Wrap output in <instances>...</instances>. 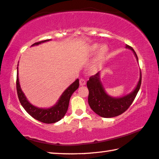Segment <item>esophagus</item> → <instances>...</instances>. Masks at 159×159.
Instances as JSON below:
<instances>
[{"label":"esophagus","instance_id":"obj_1","mask_svg":"<svg viewBox=\"0 0 159 159\" xmlns=\"http://www.w3.org/2000/svg\"><path fill=\"white\" fill-rule=\"evenodd\" d=\"M80 86H84V85L86 84V81L84 79H81L80 80Z\"/></svg>","mask_w":159,"mask_h":159}]
</instances>
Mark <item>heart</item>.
<instances>
[{"label": "heart", "instance_id": "1", "mask_svg": "<svg viewBox=\"0 0 159 159\" xmlns=\"http://www.w3.org/2000/svg\"><path fill=\"white\" fill-rule=\"evenodd\" d=\"M97 52H98L96 56L89 66V71L92 72L97 71L102 67V64L108 55L109 48L106 45H101L99 43H94L89 45V48H88V54L92 55L96 53Z\"/></svg>", "mask_w": 159, "mask_h": 159}]
</instances>
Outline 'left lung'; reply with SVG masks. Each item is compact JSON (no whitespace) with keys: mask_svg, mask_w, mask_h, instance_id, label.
I'll use <instances>...</instances> for the list:
<instances>
[{"mask_svg":"<svg viewBox=\"0 0 159 159\" xmlns=\"http://www.w3.org/2000/svg\"><path fill=\"white\" fill-rule=\"evenodd\" d=\"M126 48L131 50L134 52L139 62L137 55L134 49L126 45ZM101 73L97 72L94 76L90 77L87 82L89 90L88 103L95 113L104 118H111L124 113L132 104L137 94L141 83V72L136 87L130 93L120 97H114L109 95L105 91L101 82Z\"/></svg>","mask_w":159,"mask_h":159,"instance_id":"obj_1","label":"left lung"}]
</instances>
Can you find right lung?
Masks as SVG:
<instances>
[{
	"label": "right lung",
	"instance_id": "obj_1",
	"mask_svg": "<svg viewBox=\"0 0 159 159\" xmlns=\"http://www.w3.org/2000/svg\"><path fill=\"white\" fill-rule=\"evenodd\" d=\"M50 40H45L40 42L34 43L31 46L38 45L40 44L43 43L48 42ZM80 83L79 79H77L75 81L70 85L67 89H66L63 93L61 95L60 97L58 99V101L56 102L55 105L52 107H49V108H40L36 106H34L30 102L28 101L25 94L22 91L20 82H19L18 77V67H17V81H16V88L17 92H18V96L19 101L25 110L33 117L34 119H37L43 123L45 124H52L55 123L60 119H62L65 114L67 113L68 107H69V102L70 97L72 94L74 93V92L76 91L79 87Z\"/></svg>",
	"mask_w": 159,
	"mask_h": 159
}]
</instances>
